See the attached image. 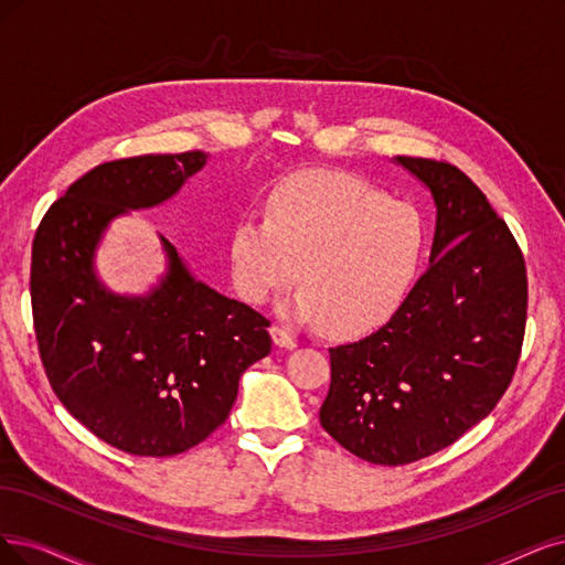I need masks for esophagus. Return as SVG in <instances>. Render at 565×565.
Instances as JSON below:
<instances>
[{
	"label": "esophagus",
	"mask_w": 565,
	"mask_h": 565,
	"mask_svg": "<svg viewBox=\"0 0 565 565\" xmlns=\"http://www.w3.org/2000/svg\"><path fill=\"white\" fill-rule=\"evenodd\" d=\"M269 335H271V340H275V344L281 347V349H296L298 347L296 338L290 335V332L286 328H281V326H271Z\"/></svg>",
	"instance_id": "1"
}]
</instances>
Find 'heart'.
<instances>
[{
  "label": "heart",
  "mask_w": 565,
  "mask_h": 565,
  "mask_svg": "<svg viewBox=\"0 0 565 565\" xmlns=\"http://www.w3.org/2000/svg\"><path fill=\"white\" fill-rule=\"evenodd\" d=\"M426 225L407 202L359 177L298 172L271 188L265 218L244 216L230 235L235 286L263 302L296 279L284 311L353 338L386 321L409 290Z\"/></svg>",
  "instance_id": "b5f03b06"
}]
</instances>
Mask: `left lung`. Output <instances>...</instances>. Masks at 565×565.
Here are the masks:
<instances>
[{"mask_svg": "<svg viewBox=\"0 0 565 565\" xmlns=\"http://www.w3.org/2000/svg\"><path fill=\"white\" fill-rule=\"evenodd\" d=\"M435 204L428 269L370 338L330 349L321 426L363 461L454 445L503 398L526 330V265L487 195L449 162L398 156Z\"/></svg>", "mask_w": 565, "mask_h": 565, "instance_id": "left-lung-1", "label": "left lung"}]
</instances>
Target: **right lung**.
Instances as JSON below:
<instances>
[{
  "mask_svg": "<svg viewBox=\"0 0 565 565\" xmlns=\"http://www.w3.org/2000/svg\"><path fill=\"white\" fill-rule=\"evenodd\" d=\"M206 153L97 164L51 204L32 244V315L41 363L67 412L135 456L206 440L237 401L239 377L271 349L269 321L195 279L160 235L167 269L149 294L120 296L95 256L114 218L172 200Z\"/></svg>",
  "mask_w": 565,
  "mask_h": 565,
  "instance_id": "1",
  "label": "right lung"
}]
</instances>
